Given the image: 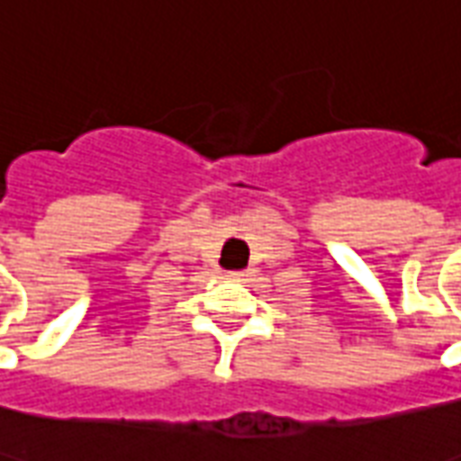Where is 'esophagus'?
<instances>
[{"label":"esophagus","mask_w":461,"mask_h":461,"mask_svg":"<svg viewBox=\"0 0 461 461\" xmlns=\"http://www.w3.org/2000/svg\"><path fill=\"white\" fill-rule=\"evenodd\" d=\"M231 278V281H249L251 278V271H231V274H227Z\"/></svg>","instance_id":"34e87169"}]
</instances>
